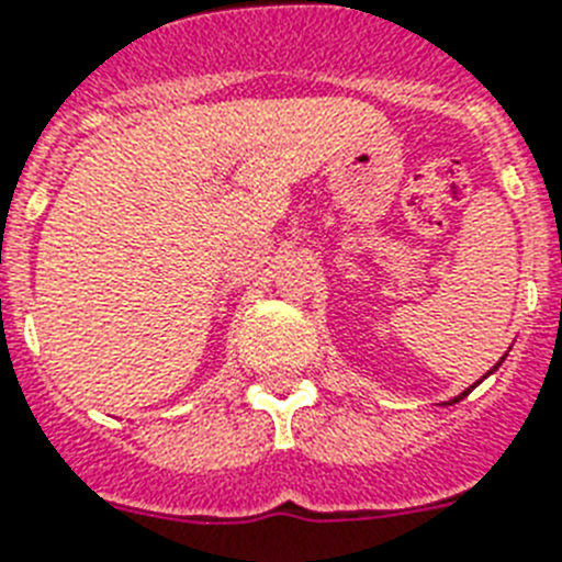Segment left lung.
<instances>
[{"instance_id":"left-lung-1","label":"left lung","mask_w":562,"mask_h":562,"mask_svg":"<svg viewBox=\"0 0 562 562\" xmlns=\"http://www.w3.org/2000/svg\"><path fill=\"white\" fill-rule=\"evenodd\" d=\"M499 362H503V360H499ZM499 362H497V366H494L492 371H497V369H499ZM492 371H488V374H492ZM474 385H477V383H474ZM474 385H471V389H474ZM471 389H469V391H471ZM469 391H463V394H457V397L451 400V403H460V400H463V397H469ZM451 403H446V405H451Z\"/></svg>"}]
</instances>
